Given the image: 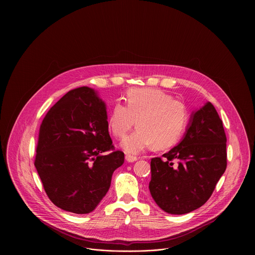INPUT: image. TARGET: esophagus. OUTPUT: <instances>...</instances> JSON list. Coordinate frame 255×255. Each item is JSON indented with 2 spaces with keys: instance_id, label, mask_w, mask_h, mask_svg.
I'll use <instances>...</instances> for the list:
<instances>
[{
  "instance_id": "34e87169",
  "label": "esophagus",
  "mask_w": 255,
  "mask_h": 255,
  "mask_svg": "<svg viewBox=\"0 0 255 255\" xmlns=\"http://www.w3.org/2000/svg\"><path fill=\"white\" fill-rule=\"evenodd\" d=\"M126 160L128 163H132V162H135L137 160V158L135 156H132V155H126Z\"/></svg>"
}]
</instances>
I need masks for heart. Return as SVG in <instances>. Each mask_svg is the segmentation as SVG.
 <instances>
[{"label":"heart","mask_w":255,"mask_h":255,"mask_svg":"<svg viewBox=\"0 0 255 255\" xmlns=\"http://www.w3.org/2000/svg\"><path fill=\"white\" fill-rule=\"evenodd\" d=\"M188 121L189 113L183 102L162 90L143 88L128 93L127 106L121 102L114 105L108 127L114 136L123 138L136 124L138 128L123 140L122 148L127 153L138 154L152 145L165 149L177 144Z\"/></svg>","instance_id":"1"}]
</instances>
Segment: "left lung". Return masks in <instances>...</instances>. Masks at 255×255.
Listing matches in <instances>:
<instances>
[{
    "instance_id": "obj_1",
    "label": "left lung",
    "mask_w": 255,
    "mask_h": 255,
    "mask_svg": "<svg viewBox=\"0 0 255 255\" xmlns=\"http://www.w3.org/2000/svg\"><path fill=\"white\" fill-rule=\"evenodd\" d=\"M227 137L215 107L207 102L191 114L182 141L151 159L149 190L169 214L189 213L213 193L227 168Z\"/></svg>"
}]
</instances>
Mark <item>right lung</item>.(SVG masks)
<instances>
[{"label":"right lung","instance_id":"obj_1","mask_svg":"<svg viewBox=\"0 0 255 255\" xmlns=\"http://www.w3.org/2000/svg\"><path fill=\"white\" fill-rule=\"evenodd\" d=\"M107 119L104 101L83 86L63 96L41 123L34 165L48 197L65 211L92 212L125 161L124 152L114 151Z\"/></svg>","mask_w":255,"mask_h":255}]
</instances>
